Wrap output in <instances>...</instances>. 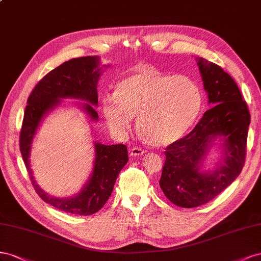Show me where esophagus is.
Returning <instances> with one entry per match:
<instances>
[{
  "instance_id": "esophagus-1",
  "label": "esophagus",
  "mask_w": 261,
  "mask_h": 261,
  "mask_svg": "<svg viewBox=\"0 0 261 261\" xmlns=\"http://www.w3.org/2000/svg\"><path fill=\"white\" fill-rule=\"evenodd\" d=\"M129 152H130V155H131V156H133V158H135V156H140V155H143V154H145V151L143 150V148L138 147V146L131 147Z\"/></svg>"
}]
</instances>
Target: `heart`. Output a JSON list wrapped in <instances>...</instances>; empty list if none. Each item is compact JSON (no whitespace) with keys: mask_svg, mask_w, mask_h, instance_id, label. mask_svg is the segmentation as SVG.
I'll list each match as a JSON object with an SVG mask.
<instances>
[{"mask_svg":"<svg viewBox=\"0 0 261 261\" xmlns=\"http://www.w3.org/2000/svg\"><path fill=\"white\" fill-rule=\"evenodd\" d=\"M202 92L192 79L140 64L100 100L103 118L115 132L130 128L136 117L139 135L151 146H167L195 123L202 108Z\"/></svg>","mask_w":261,"mask_h":261,"instance_id":"b5f03b06","label":"heart"}]
</instances>
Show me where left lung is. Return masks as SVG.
Returning a JSON list of instances; mask_svg holds the SVG:
<instances>
[{
  "instance_id": "obj_1",
  "label": "left lung",
  "mask_w": 261,
  "mask_h": 261,
  "mask_svg": "<svg viewBox=\"0 0 261 261\" xmlns=\"http://www.w3.org/2000/svg\"><path fill=\"white\" fill-rule=\"evenodd\" d=\"M203 86L213 107L193 130L166 147L160 186L166 198L181 207L214 199L241 174L246 159L250 115L235 81L221 66L197 59ZM222 137L225 156L213 172H199L207 151Z\"/></svg>"
}]
</instances>
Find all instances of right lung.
I'll list each match as a JSON object with an SVG mask.
<instances>
[{
  "label": "right lung",
  "mask_w": 261,
  "mask_h": 261,
  "mask_svg": "<svg viewBox=\"0 0 261 261\" xmlns=\"http://www.w3.org/2000/svg\"><path fill=\"white\" fill-rule=\"evenodd\" d=\"M98 65V57L75 58L59 65L43 76L29 95L19 136L20 153L37 195L57 209L77 215L94 214L105 205L119 173L128 163L126 146L124 144L103 145L95 142V162L91 178L79 195L66 199L51 197L37 185L29 164V155L40 121L44 115L62 101L61 98L86 100L89 103H84L83 109L93 121L97 120L98 115L90 103L97 106L98 102L97 82L100 75Z\"/></svg>",
  "instance_id": "add662e5"
}]
</instances>
